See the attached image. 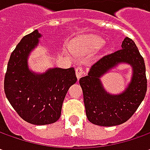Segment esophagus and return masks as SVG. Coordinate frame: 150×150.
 Returning <instances> with one entry per match:
<instances>
[{
    "instance_id": "esophagus-1",
    "label": "esophagus",
    "mask_w": 150,
    "mask_h": 150,
    "mask_svg": "<svg viewBox=\"0 0 150 150\" xmlns=\"http://www.w3.org/2000/svg\"><path fill=\"white\" fill-rule=\"evenodd\" d=\"M84 73L83 71V68L82 67H78L77 68H76V76H77V78L78 79L82 77V75Z\"/></svg>"
}]
</instances>
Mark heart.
Wrapping results in <instances>:
<instances>
[{"instance_id":"obj_1","label":"heart","mask_w":150,"mask_h":150,"mask_svg":"<svg viewBox=\"0 0 150 150\" xmlns=\"http://www.w3.org/2000/svg\"><path fill=\"white\" fill-rule=\"evenodd\" d=\"M103 44V40L98 38H92L87 40H82L75 44L73 51L76 52H88L98 49Z\"/></svg>"}]
</instances>
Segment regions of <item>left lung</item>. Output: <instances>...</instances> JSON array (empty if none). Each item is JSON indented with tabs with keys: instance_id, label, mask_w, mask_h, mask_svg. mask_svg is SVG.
Masks as SVG:
<instances>
[{
	"instance_id": "obj_1",
	"label": "left lung",
	"mask_w": 150,
	"mask_h": 150,
	"mask_svg": "<svg viewBox=\"0 0 150 150\" xmlns=\"http://www.w3.org/2000/svg\"><path fill=\"white\" fill-rule=\"evenodd\" d=\"M119 62L133 66L132 82L119 96H110L102 88L99 78ZM83 93L86 115L92 124L99 126H115L129 120L136 112L147 91V78L144 57L131 38H124L122 48L104 55L93 64L88 75L80 78Z\"/></svg>"
}]
</instances>
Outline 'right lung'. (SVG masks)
I'll use <instances>...</instances> for the list:
<instances>
[{
	"instance_id": "obj_1",
	"label": "right lung",
	"mask_w": 150,
	"mask_h": 150,
	"mask_svg": "<svg viewBox=\"0 0 150 150\" xmlns=\"http://www.w3.org/2000/svg\"><path fill=\"white\" fill-rule=\"evenodd\" d=\"M41 37L38 30L26 35L11 52L4 79L5 94L16 112L27 123L53 124L61 116L70 86L77 82L73 67L53 68L42 75L27 67V57Z\"/></svg>"
}]
</instances>
